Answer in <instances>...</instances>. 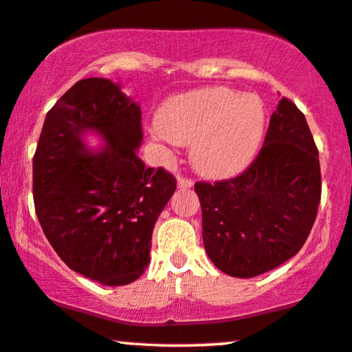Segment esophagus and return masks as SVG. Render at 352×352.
Returning <instances> with one entry per match:
<instances>
[{
	"label": "esophagus",
	"instance_id": "esophagus-1",
	"mask_svg": "<svg viewBox=\"0 0 352 352\" xmlns=\"http://www.w3.org/2000/svg\"><path fill=\"white\" fill-rule=\"evenodd\" d=\"M192 182L190 177H180L178 178V188H183V190H186V188H191L192 186Z\"/></svg>",
	"mask_w": 352,
	"mask_h": 352
}]
</instances>
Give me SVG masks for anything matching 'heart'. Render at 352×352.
Returning a JSON list of instances; mask_svg holds the SVG:
<instances>
[{
	"label": "heart",
	"mask_w": 352,
	"mask_h": 352,
	"mask_svg": "<svg viewBox=\"0 0 352 352\" xmlns=\"http://www.w3.org/2000/svg\"><path fill=\"white\" fill-rule=\"evenodd\" d=\"M265 131V107L254 94L228 87L199 89L170 98L153 127L156 142L191 145L201 174L230 177L245 169Z\"/></svg>",
	"instance_id": "heart-1"
}]
</instances>
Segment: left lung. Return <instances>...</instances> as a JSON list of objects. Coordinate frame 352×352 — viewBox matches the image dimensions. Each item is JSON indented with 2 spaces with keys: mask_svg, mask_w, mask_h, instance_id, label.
<instances>
[{
  "mask_svg": "<svg viewBox=\"0 0 352 352\" xmlns=\"http://www.w3.org/2000/svg\"><path fill=\"white\" fill-rule=\"evenodd\" d=\"M202 241L232 277H255L296 255L314 225L322 191L319 151L298 107L282 97L265 143L239 175L196 182Z\"/></svg>",
  "mask_w": 352,
  "mask_h": 352,
  "instance_id": "obj_1",
  "label": "left lung"
}]
</instances>
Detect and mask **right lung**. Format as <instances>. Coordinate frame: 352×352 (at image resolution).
<instances>
[{
    "label": "right lung",
    "instance_id": "1",
    "mask_svg": "<svg viewBox=\"0 0 352 352\" xmlns=\"http://www.w3.org/2000/svg\"><path fill=\"white\" fill-rule=\"evenodd\" d=\"M86 130L102 133L98 153ZM142 111L105 78L78 81L47 111L33 156L34 210L49 244L76 273L126 285L150 263L153 228L177 188L162 167L137 155Z\"/></svg>",
    "mask_w": 352,
    "mask_h": 352
}]
</instances>
